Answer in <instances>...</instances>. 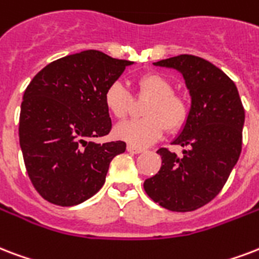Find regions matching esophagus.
Returning a JSON list of instances; mask_svg holds the SVG:
<instances>
[{
    "instance_id": "34e87169",
    "label": "esophagus",
    "mask_w": 259,
    "mask_h": 259,
    "mask_svg": "<svg viewBox=\"0 0 259 259\" xmlns=\"http://www.w3.org/2000/svg\"><path fill=\"white\" fill-rule=\"evenodd\" d=\"M127 152H130V153H141V152H144V149L143 148L134 147V145H127Z\"/></svg>"
}]
</instances>
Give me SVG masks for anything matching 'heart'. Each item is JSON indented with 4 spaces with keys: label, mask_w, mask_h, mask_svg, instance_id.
I'll return each mask as SVG.
<instances>
[{
    "label": "heart",
    "mask_w": 259,
    "mask_h": 259,
    "mask_svg": "<svg viewBox=\"0 0 259 259\" xmlns=\"http://www.w3.org/2000/svg\"><path fill=\"white\" fill-rule=\"evenodd\" d=\"M138 96L151 98L143 110L141 119L126 121L115 127V136L134 147H145L159 140L164 132H177L187 121L190 112L186 99L174 92L172 82L157 73H147L136 82ZM104 106L116 119L129 114L132 95L122 82L115 81L107 87L103 96Z\"/></svg>",
    "instance_id": "1"
}]
</instances>
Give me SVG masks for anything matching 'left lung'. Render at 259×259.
Segmentation results:
<instances>
[{"label":"left lung","instance_id":"1","mask_svg":"<svg viewBox=\"0 0 259 259\" xmlns=\"http://www.w3.org/2000/svg\"><path fill=\"white\" fill-rule=\"evenodd\" d=\"M177 69L190 91L185 127L172 141L183 155L160 148L159 172L144 182L149 198L172 212H191L216 197L242 151L244 108L235 82L209 61L182 54L155 62Z\"/></svg>","mask_w":259,"mask_h":259}]
</instances>
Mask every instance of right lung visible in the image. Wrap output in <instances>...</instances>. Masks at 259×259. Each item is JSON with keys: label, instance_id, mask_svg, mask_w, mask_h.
I'll return each instance as SVG.
<instances>
[{"label": "right lung", "instance_id": "1", "mask_svg": "<svg viewBox=\"0 0 259 259\" xmlns=\"http://www.w3.org/2000/svg\"><path fill=\"white\" fill-rule=\"evenodd\" d=\"M133 62L87 50L43 68L23 96L20 147L35 190L51 204L73 206L96 194L110 161L123 153V141L96 144L111 119L104 106L107 87Z\"/></svg>", "mask_w": 259, "mask_h": 259}]
</instances>
